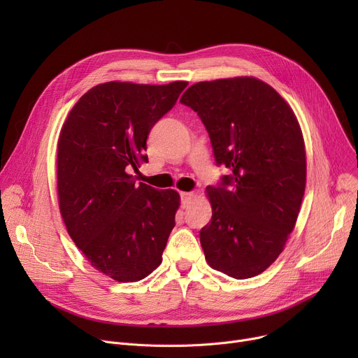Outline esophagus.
I'll use <instances>...</instances> for the list:
<instances>
[{"label":"esophagus","instance_id":"1","mask_svg":"<svg viewBox=\"0 0 358 358\" xmlns=\"http://www.w3.org/2000/svg\"><path fill=\"white\" fill-rule=\"evenodd\" d=\"M180 196H181V206H182V208H187V206L190 204V201L194 197V194L190 193V192H182Z\"/></svg>","mask_w":358,"mask_h":358}]
</instances>
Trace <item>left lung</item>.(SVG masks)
Masks as SVG:
<instances>
[{
  "label": "left lung",
  "mask_w": 358,
  "mask_h": 358,
  "mask_svg": "<svg viewBox=\"0 0 358 358\" xmlns=\"http://www.w3.org/2000/svg\"><path fill=\"white\" fill-rule=\"evenodd\" d=\"M208 130L217 165L212 219L200 231L209 266L243 280L267 270L293 231L306 185L302 130L280 94L254 77L203 81L180 100Z\"/></svg>",
  "instance_id": "8db88e82"
}]
</instances>
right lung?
Wrapping results in <instances>:
<instances>
[{"instance_id": "add662e5", "label": "right lung", "mask_w": 358, "mask_h": 358, "mask_svg": "<svg viewBox=\"0 0 358 358\" xmlns=\"http://www.w3.org/2000/svg\"><path fill=\"white\" fill-rule=\"evenodd\" d=\"M185 81H111L72 107L58 141V197L66 231L90 264L127 283L152 273L173 228L180 194L130 176L148 162L150 129L174 107Z\"/></svg>"}]
</instances>
